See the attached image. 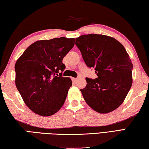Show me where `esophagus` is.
Returning a JSON list of instances; mask_svg holds the SVG:
<instances>
[{
  "label": "esophagus",
  "instance_id": "esophagus-1",
  "mask_svg": "<svg viewBox=\"0 0 149 149\" xmlns=\"http://www.w3.org/2000/svg\"><path fill=\"white\" fill-rule=\"evenodd\" d=\"M72 80H73V81H74V82H76L77 79V78H73Z\"/></svg>",
  "mask_w": 149,
  "mask_h": 149
}]
</instances>
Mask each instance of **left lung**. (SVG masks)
<instances>
[{
  "instance_id": "obj_1",
  "label": "left lung",
  "mask_w": 149,
  "mask_h": 149,
  "mask_svg": "<svg viewBox=\"0 0 149 149\" xmlns=\"http://www.w3.org/2000/svg\"><path fill=\"white\" fill-rule=\"evenodd\" d=\"M83 61L94 68L98 77L86 78L80 89L89 106L107 113L122 104L132 84V64L125 48L113 38L102 34H84L75 39Z\"/></svg>"
}]
</instances>
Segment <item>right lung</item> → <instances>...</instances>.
I'll list each match as a JSON object with an SVG mask.
<instances>
[{
	"label": "right lung",
	"instance_id": "add662e5",
	"mask_svg": "<svg viewBox=\"0 0 149 149\" xmlns=\"http://www.w3.org/2000/svg\"><path fill=\"white\" fill-rule=\"evenodd\" d=\"M74 44V38L65 37L40 40L30 45L16 62V87L34 113L48 117L63 105L72 81L59 72L65 69L63 59Z\"/></svg>",
	"mask_w": 149,
	"mask_h": 149
}]
</instances>
